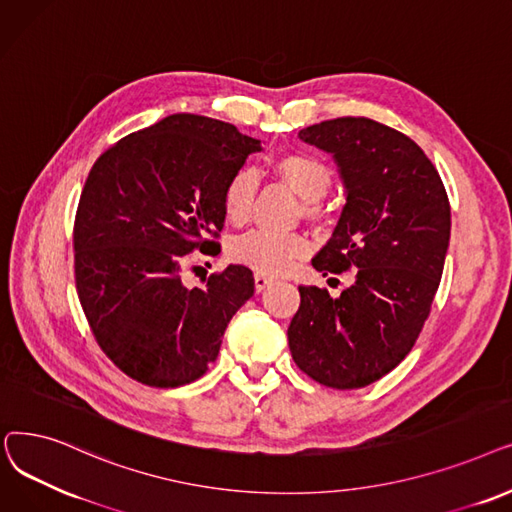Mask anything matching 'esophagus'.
<instances>
[{"label":"esophagus","instance_id":"obj_1","mask_svg":"<svg viewBox=\"0 0 512 512\" xmlns=\"http://www.w3.org/2000/svg\"><path fill=\"white\" fill-rule=\"evenodd\" d=\"M254 285H256V289H258V291H264L266 287L273 285V279H271V277H266V275H262V273H256V275H254Z\"/></svg>","mask_w":512,"mask_h":512}]
</instances>
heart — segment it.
<instances>
[{
	"label": "heart",
	"instance_id": "heart-1",
	"mask_svg": "<svg viewBox=\"0 0 512 512\" xmlns=\"http://www.w3.org/2000/svg\"><path fill=\"white\" fill-rule=\"evenodd\" d=\"M273 166L283 183H287L304 200V216H319L321 210L316 202L331 187V168L323 160L300 152L279 156ZM256 187L258 179L250 168L237 170L227 181L223 191V208L231 223H243L250 216ZM306 254L308 243L302 235H285L266 229H256L237 237L229 248V256L235 262L246 264L262 275H283L294 269Z\"/></svg>",
	"mask_w": 512,
	"mask_h": 512
}]
</instances>
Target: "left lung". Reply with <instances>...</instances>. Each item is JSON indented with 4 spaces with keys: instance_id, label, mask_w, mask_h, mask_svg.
Instances as JSON below:
<instances>
[{
    "instance_id": "1",
    "label": "left lung",
    "mask_w": 512,
    "mask_h": 512,
    "mask_svg": "<svg viewBox=\"0 0 512 512\" xmlns=\"http://www.w3.org/2000/svg\"><path fill=\"white\" fill-rule=\"evenodd\" d=\"M298 137L333 156L346 189L312 266L323 277L354 269V283L339 298L298 287L289 350L314 381L356 389L396 369L415 346L444 271L450 202L419 145L371 118L323 120Z\"/></svg>"
}]
</instances>
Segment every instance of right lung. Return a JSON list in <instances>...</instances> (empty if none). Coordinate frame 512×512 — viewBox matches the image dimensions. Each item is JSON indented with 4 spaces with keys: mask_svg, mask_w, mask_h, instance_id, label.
<instances>
[{
    "mask_svg": "<svg viewBox=\"0 0 512 512\" xmlns=\"http://www.w3.org/2000/svg\"><path fill=\"white\" fill-rule=\"evenodd\" d=\"M260 139L223 120L170 114L93 164L75 221V277L89 327L131 379L179 387L216 360L233 314L254 296L248 266L204 287L181 279L187 254L225 227L223 191Z\"/></svg>",
    "mask_w": 512,
    "mask_h": 512,
    "instance_id": "obj_1",
    "label": "right lung"
}]
</instances>
